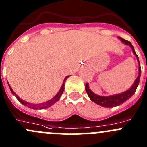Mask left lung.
Here are the masks:
<instances>
[{
	"instance_id": "1",
	"label": "left lung",
	"mask_w": 147,
	"mask_h": 147,
	"mask_svg": "<svg viewBox=\"0 0 147 147\" xmlns=\"http://www.w3.org/2000/svg\"><path fill=\"white\" fill-rule=\"evenodd\" d=\"M119 39L122 41V43H124L126 45H129L132 48V50H133V54L135 55V56L136 57L137 60H138V76L136 78V79L135 80L134 83H133V85L131 86L129 90H126L125 92H122V93L119 94H116L114 95H110V96H100V95H98L96 94H95L94 92H92L90 89L89 88V84L88 83H87L85 85V90L86 92H87V95H88L89 98H90V100L93 101L94 103H97V104L100 105V106H103V107L106 108H111V107H114V106H119V105L122 104V103L125 102L126 100H128L129 98L135 93L137 87H138V84H139L140 81V76H141V65H140L139 60H138V57L137 56L136 53L135 52V49L133 48V45H132L131 43L128 41H126V40L123 39L122 38L118 37Z\"/></svg>"
}]
</instances>
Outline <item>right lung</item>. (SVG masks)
I'll return each mask as SVG.
<instances>
[{
	"label": "right lung",
	"mask_w": 147,
	"mask_h": 147,
	"mask_svg": "<svg viewBox=\"0 0 147 147\" xmlns=\"http://www.w3.org/2000/svg\"><path fill=\"white\" fill-rule=\"evenodd\" d=\"M68 77H69V76H67L65 78L64 82H63V85H62L61 88H60V91H59L58 93L55 95V96L53 98H52L51 100H48V101L45 102V103H38V104H37V103H36V104H34V103H28V102L23 100L22 99H21L20 97H18L17 95H16V93L14 92V91H13V90L11 89V86L9 85V88H10L11 93L13 94V95H14V96L16 97V98H17V100H18L19 101H20V103H22V104H23L24 106H26L27 107H28V108H31V109H46V108L50 107V106H52L54 103H55L57 101H58L59 99H60V98L61 97L62 94H63V91H64L65 83V81H66V79H68Z\"/></svg>",
	"instance_id": "obj_1"
}]
</instances>
